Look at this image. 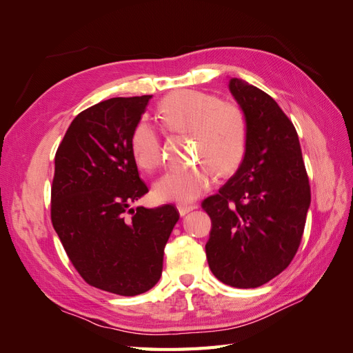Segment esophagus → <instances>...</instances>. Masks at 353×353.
<instances>
[{"mask_svg":"<svg viewBox=\"0 0 353 353\" xmlns=\"http://www.w3.org/2000/svg\"><path fill=\"white\" fill-rule=\"evenodd\" d=\"M176 208H178L179 215H181V216H184V215H187L188 212L197 209V205H183V203H179V205H178Z\"/></svg>","mask_w":353,"mask_h":353,"instance_id":"1","label":"esophagus"}]
</instances>
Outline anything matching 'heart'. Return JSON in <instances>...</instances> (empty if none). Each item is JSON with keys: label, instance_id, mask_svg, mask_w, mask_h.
Instances as JSON below:
<instances>
[{"label": "heart", "instance_id": "obj_1", "mask_svg": "<svg viewBox=\"0 0 353 353\" xmlns=\"http://www.w3.org/2000/svg\"><path fill=\"white\" fill-rule=\"evenodd\" d=\"M159 117L169 132H190L194 137V159L199 162L185 169H175L157 181L160 200L187 205L209 190L215 170L230 175L240 168L248 153L249 122L237 103L222 101L218 95L183 90L160 103ZM134 163L153 172L162 163V144L157 132L138 123L130 137Z\"/></svg>", "mask_w": 353, "mask_h": 353}]
</instances>
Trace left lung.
Listing matches in <instances>:
<instances>
[{
	"mask_svg": "<svg viewBox=\"0 0 353 353\" xmlns=\"http://www.w3.org/2000/svg\"><path fill=\"white\" fill-rule=\"evenodd\" d=\"M230 91L248 116L249 144L237 172L201 203L212 221L206 258L223 284L254 288L293 261L311 187L296 128L276 101L237 78Z\"/></svg>",
	"mask_w": 353,
	"mask_h": 353,
	"instance_id": "1",
	"label": "left lung"
}]
</instances>
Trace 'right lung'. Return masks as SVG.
<instances>
[{
    "label": "right lung",
    "mask_w": 353,
    "mask_h": 353,
    "mask_svg": "<svg viewBox=\"0 0 353 353\" xmlns=\"http://www.w3.org/2000/svg\"><path fill=\"white\" fill-rule=\"evenodd\" d=\"M152 95L94 104L72 121L54 159L51 222L74 270L119 296L160 280L163 250L179 219L174 205L132 209L148 193L130 153V137Z\"/></svg>",
    "instance_id": "right-lung-1"
}]
</instances>
